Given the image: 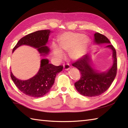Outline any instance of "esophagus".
Wrapping results in <instances>:
<instances>
[{
	"instance_id": "obj_1",
	"label": "esophagus",
	"mask_w": 128,
	"mask_h": 128,
	"mask_svg": "<svg viewBox=\"0 0 128 128\" xmlns=\"http://www.w3.org/2000/svg\"><path fill=\"white\" fill-rule=\"evenodd\" d=\"M70 66H69V65L68 64H65L64 65V70H68L70 69Z\"/></svg>"
}]
</instances>
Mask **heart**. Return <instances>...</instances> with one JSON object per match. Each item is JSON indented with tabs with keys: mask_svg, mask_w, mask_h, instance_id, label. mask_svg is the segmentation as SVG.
I'll return each instance as SVG.
<instances>
[{
	"mask_svg": "<svg viewBox=\"0 0 128 128\" xmlns=\"http://www.w3.org/2000/svg\"><path fill=\"white\" fill-rule=\"evenodd\" d=\"M59 46L54 43L52 50L54 57L58 60L63 59L64 52H68L71 59L78 60L85 56L88 50L90 40L84 34L72 32H66L61 34L58 39Z\"/></svg>",
	"mask_w": 128,
	"mask_h": 128,
	"instance_id": "obj_1",
	"label": "heart"
}]
</instances>
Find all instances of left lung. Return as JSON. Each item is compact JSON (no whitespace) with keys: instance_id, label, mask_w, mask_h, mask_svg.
<instances>
[{"instance_id":"left-lung-1","label":"left lung","mask_w":128,"mask_h":128,"mask_svg":"<svg viewBox=\"0 0 128 128\" xmlns=\"http://www.w3.org/2000/svg\"><path fill=\"white\" fill-rule=\"evenodd\" d=\"M95 44H108L106 48L112 51L113 64L108 70L101 72L95 68L92 62L93 54H88L72 64L77 68L81 74L79 81L74 84V86L80 94L86 96H96L104 92L114 81L117 73L116 52L109 40L106 36L99 33L94 34Z\"/></svg>"}]
</instances>
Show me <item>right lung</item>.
<instances>
[{
    "label": "right lung",
    "instance_id": "add662e5",
    "mask_svg": "<svg viewBox=\"0 0 128 128\" xmlns=\"http://www.w3.org/2000/svg\"><path fill=\"white\" fill-rule=\"evenodd\" d=\"M50 30H38L24 36L16 44L12 52L18 47L26 45L36 48L40 56H46L50 52L47 46ZM63 66H55L49 63V60L43 58L40 60V68L37 73L26 80H21L16 78L10 72V77L17 88L21 92L29 96L40 98L46 94L50 90L55 82L56 74L62 72Z\"/></svg>",
    "mask_w": 128,
    "mask_h": 128
}]
</instances>
